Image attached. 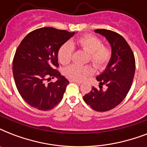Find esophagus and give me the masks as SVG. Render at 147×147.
I'll list each match as a JSON object with an SVG mask.
<instances>
[{
	"label": "esophagus",
	"instance_id": "obj_1",
	"mask_svg": "<svg viewBox=\"0 0 147 147\" xmlns=\"http://www.w3.org/2000/svg\"><path fill=\"white\" fill-rule=\"evenodd\" d=\"M71 82H75V83H77V84H78V85H80L81 83V82L80 81H77V80H75V79H71Z\"/></svg>",
	"mask_w": 147,
	"mask_h": 147
}]
</instances>
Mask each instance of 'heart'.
Masks as SVG:
<instances>
[{
    "label": "heart",
    "instance_id": "b5f03b06",
    "mask_svg": "<svg viewBox=\"0 0 147 147\" xmlns=\"http://www.w3.org/2000/svg\"><path fill=\"white\" fill-rule=\"evenodd\" d=\"M76 44L79 48L88 53V60L92 62L97 69L102 70L109 64L112 57L111 48L103 45L100 38L92 34H85L78 38ZM74 47L70 42H66L60 47L58 52V59L62 65L71 62ZM94 71L91 65H81L73 64L64 70L65 76L77 81H82L87 76H92Z\"/></svg>",
    "mask_w": 147,
    "mask_h": 147
}]
</instances>
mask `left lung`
<instances>
[{
    "label": "left lung",
    "instance_id": "left-lung-1",
    "mask_svg": "<svg viewBox=\"0 0 147 147\" xmlns=\"http://www.w3.org/2000/svg\"><path fill=\"white\" fill-rule=\"evenodd\" d=\"M94 32L108 40L112 57L106 69L96 77L100 89L93 87L83 99L92 109L104 112L117 106L130 91L134 77L135 58L127 42L119 33L105 29H97ZM103 85L106 86L105 90L102 89Z\"/></svg>",
    "mask_w": 147,
    "mask_h": 147
}]
</instances>
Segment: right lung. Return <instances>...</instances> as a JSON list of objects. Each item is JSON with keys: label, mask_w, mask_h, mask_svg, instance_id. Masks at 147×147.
Masks as SVG:
<instances>
[{"label": "right lung", "mask_w": 147, "mask_h": 147, "mask_svg": "<svg viewBox=\"0 0 147 147\" xmlns=\"http://www.w3.org/2000/svg\"><path fill=\"white\" fill-rule=\"evenodd\" d=\"M74 34L42 27L28 33L17 47L13 75L20 96L31 107L49 111L62 99L69 82L55 68L59 67V49ZM55 77L58 80L49 83Z\"/></svg>", "instance_id": "add662e5"}]
</instances>
